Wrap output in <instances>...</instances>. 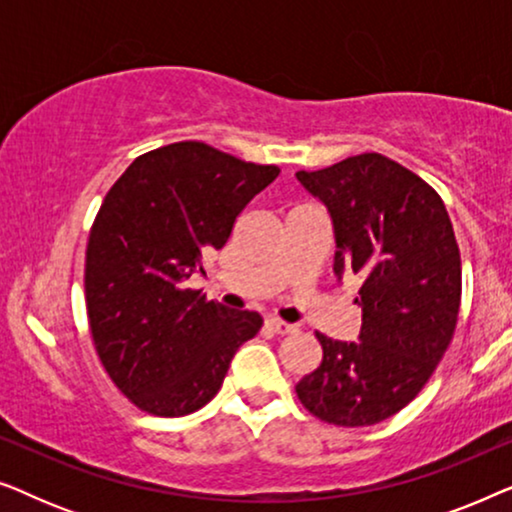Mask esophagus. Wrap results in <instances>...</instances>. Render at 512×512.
Instances as JSON below:
<instances>
[{
  "instance_id": "1",
  "label": "esophagus",
  "mask_w": 512,
  "mask_h": 512,
  "mask_svg": "<svg viewBox=\"0 0 512 512\" xmlns=\"http://www.w3.org/2000/svg\"><path fill=\"white\" fill-rule=\"evenodd\" d=\"M268 326H270L272 331H275L277 335H291V333L298 331L296 326L286 324V321H282V319H268Z\"/></svg>"
}]
</instances>
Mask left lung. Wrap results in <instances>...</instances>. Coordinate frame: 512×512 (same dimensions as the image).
Listing matches in <instances>:
<instances>
[{"label":"left lung","mask_w":512,"mask_h":512,"mask_svg":"<svg viewBox=\"0 0 512 512\" xmlns=\"http://www.w3.org/2000/svg\"><path fill=\"white\" fill-rule=\"evenodd\" d=\"M333 221L335 263L363 279L359 342L317 333L324 359L296 384L300 403L335 426H370L403 410L450 347L461 258L440 195L382 153L296 172Z\"/></svg>","instance_id":"obj_1"}]
</instances>
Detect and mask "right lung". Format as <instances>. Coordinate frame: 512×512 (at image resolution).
Wrapping results in <instances>:
<instances>
[{
	"mask_svg": "<svg viewBox=\"0 0 512 512\" xmlns=\"http://www.w3.org/2000/svg\"><path fill=\"white\" fill-rule=\"evenodd\" d=\"M277 174V165L177 142L132 160L109 188L88 237L86 310L104 370L139 410H200L261 331L258 312L228 310L186 282Z\"/></svg>",
	"mask_w": 512,
	"mask_h": 512,
	"instance_id": "obj_1",
	"label": "right lung"
}]
</instances>
